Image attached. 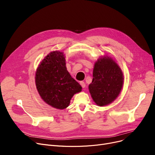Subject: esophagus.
<instances>
[{"instance_id":"1","label":"esophagus","mask_w":155,"mask_h":155,"mask_svg":"<svg viewBox=\"0 0 155 155\" xmlns=\"http://www.w3.org/2000/svg\"><path fill=\"white\" fill-rule=\"evenodd\" d=\"M80 84L81 85V86L82 87V88H85V84L84 82H83V81H82V82H80Z\"/></svg>"}]
</instances>
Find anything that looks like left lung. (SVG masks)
Wrapping results in <instances>:
<instances>
[{
  "instance_id": "1",
  "label": "left lung",
  "mask_w": 155,
  "mask_h": 155,
  "mask_svg": "<svg viewBox=\"0 0 155 155\" xmlns=\"http://www.w3.org/2000/svg\"><path fill=\"white\" fill-rule=\"evenodd\" d=\"M124 77L117 63L108 56L97 60L93 70V79L88 89L95 103L105 106L114 101L123 85Z\"/></svg>"
}]
</instances>
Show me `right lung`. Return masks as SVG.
Listing matches in <instances>:
<instances>
[{"label": "right lung", "mask_w": 155, "mask_h": 155, "mask_svg": "<svg viewBox=\"0 0 155 155\" xmlns=\"http://www.w3.org/2000/svg\"><path fill=\"white\" fill-rule=\"evenodd\" d=\"M35 82L41 99L58 109L68 107L72 97L82 88L70 75L64 54L59 51L50 53L41 61L36 72Z\"/></svg>", "instance_id": "obj_1"}]
</instances>
